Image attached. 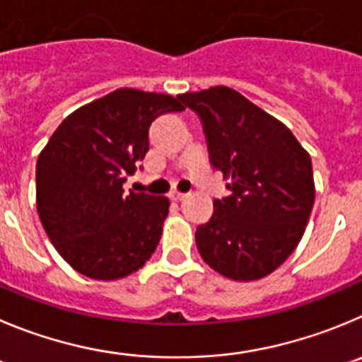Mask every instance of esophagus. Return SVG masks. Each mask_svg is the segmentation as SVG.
Listing matches in <instances>:
<instances>
[{"mask_svg": "<svg viewBox=\"0 0 362 362\" xmlns=\"http://www.w3.org/2000/svg\"><path fill=\"white\" fill-rule=\"evenodd\" d=\"M185 197H187V194H185V192H180V191H171L170 192V198H171V200H175V202L184 200Z\"/></svg>", "mask_w": 362, "mask_h": 362, "instance_id": "esophagus-1", "label": "esophagus"}]
</instances>
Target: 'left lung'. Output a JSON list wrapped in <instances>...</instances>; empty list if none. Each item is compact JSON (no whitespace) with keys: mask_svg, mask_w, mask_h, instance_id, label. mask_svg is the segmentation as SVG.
<instances>
[{"mask_svg":"<svg viewBox=\"0 0 362 362\" xmlns=\"http://www.w3.org/2000/svg\"><path fill=\"white\" fill-rule=\"evenodd\" d=\"M200 116L212 168L230 197L197 228L202 259L239 282L275 272L298 246L314 205L310 155L288 127L230 87L180 94Z\"/></svg>","mask_w":362,"mask_h":362,"instance_id":"1","label":"left lung"}]
</instances>
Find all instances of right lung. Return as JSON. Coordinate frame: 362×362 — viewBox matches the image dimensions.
Returning a JSON list of instances; mask_svg holds the SVG:
<instances>
[{
    "mask_svg": "<svg viewBox=\"0 0 362 362\" xmlns=\"http://www.w3.org/2000/svg\"><path fill=\"white\" fill-rule=\"evenodd\" d=\"M185 107L170 94L117 89L59 124L37 158V212L64 261L94 280L143 268L162 235L170 200L124 197L123 184L150 150V124Z\"/></svg>",
    "mask_w": 362,
    "mask_h": 362,
    "instance_id": "1",
    "label": "right lung"
}]
</instances>
